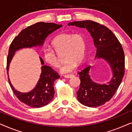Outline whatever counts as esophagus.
I'll use <instances>...</instances> for the list:
<instances>
[{"mask_svg":"<svg viewBox=\"0 0 132 132\" xmlns=\"http://www.w3.org/2000/svg\"><path fill=\"white\" fill-rule=\"evenodd\" d=\"M73 76V75H64V77H65V78H68V79L71 78V77H72Z\"/></svg>","mask_w":132,"mask_h":132,"instance_id":"esophagus-1","label":"esophagus"}]
</instances>
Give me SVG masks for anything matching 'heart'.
I'll return each mask as SVG.
<instances>
[{"label": "heart", "instance_id": "b5f03b06", "mask_svg": "<svg viewBox=\"0 0 132 132\" xmlns=\"http://www.w3.org/2000/svg\"><path fill=\"white\" fill-rule=\"evenodd\" d=\"M52 46L57 53L64 52V58L65 61L61 66L59 71L62 74H68L75 71L77 63H80L84 59L86 41L81 34L65 32L53 39ZM54 51L49 48H44L43 57L49 65L56 68L59 66V60Z\"/></svg>", "mask_w": 132, "mask_h": 132}]
</instances>
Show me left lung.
I'll list each match as a JSON object with an SVG mask.
<instances>
[{
  "label": "left lung",
  "instance_id": "obj_1",
  "mask_svg": "<svg viewBox=\"0 0 132 132\" xmlns=\"http://www.w3.org/2000/svg\"><path fill=\"white\" fill-rule=\"evenodd\" d=\"M68 25L85 28L97 48L95 58L103 59L111 67L112 76L106 84H98L92 80L89 73L91 65L78 73L80 80V88L77 92L79 102L88 107L102 106L111 100L123 78L125 58L121 44L109 29L95 21H74Z\"/></svg>",
  "mask_w": 132,
  "mask_h": 132
}]
</instances>
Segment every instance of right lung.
Segmentation results:
<instances>
[{
  "label": "right lung",
  "instance_id": "add662e5",
  "mask_svg": "<svg viewBox=\"0 0 132 132\" xmlns=\"http://www.w3.org/2000/svg\"><path fill=\"white\" fill-rule=\"evenodd\" d=\"M62 26V25L53 23H37L21 30L10 45L7 57V73L9 83L16 97L21 102L30 107L35 108L43 107L53 100L55 94L54 82L60 76L51 67L44 65L43 59L39 57L41 73L37 85L31 91L27 93H21L14 88L10 81L8 74L10 63L15 53L18 50L35 47H41L44 45L46 38Z\"/></svg>",
  "mask_w": 132,
  "mask_h": 132
}]
</instances>
